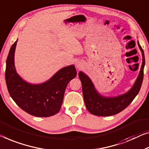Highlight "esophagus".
Masks as SVG:
<instances>
[{"label": "esophagus", "mask_w": 149, "mask_h": 149, "mask_svg": "<svg viewBox=\"0 0 149 149\" xmlns=\"http://www.w3.org/2000/svg\"><path fill=\"white\" fill-rule=\"evenodd\" d=\"M76 66H77V68H79V69H80L81 68V66L80 64H78V63L76 64Z\"/></svg>", "instance_id": "esophagus-1"}]
</instances>
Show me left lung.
<instances>
[{"label": "left lung", "instance_id": "1", "mask_svg": "<svg viewBox=\"0 0 149 149\" xmlns=\"http://www.w3.org/2000/svg\"><path fill=\"white\" fill-rule=\"evenodd\" d=\"M143 55V64L138 78L133 87L127 93L114 97H104L97 94L90 79L83 72H79L82 84V92L86 107L91 114L98 116H109L116 114L125 109L138 94L143 80L145 64L143 49L138 42Z\"/></svg>", "mask_w": 149, "mask_h": 149}]
</instances>
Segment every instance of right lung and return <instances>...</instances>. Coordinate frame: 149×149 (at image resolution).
Listing matches in <instances>:
<instances>
[{
  "label": "right lung",
  "instance_id": "obj_1",
  "mask_svg": "<svg viewBox=\"0 0 149 149\" xmlns=\"http://www.w3.org/2000/svg\"><path fill=\"white\" fill-rule=\"evenodd\" d=\"M17 41L13 44L6 59L5 79L8 93L15 103L28 114L37 117L53 116L60 110L65 88L71 79L76 76V70L74 65H70L40 85L26 83L15 68Z\"/></svg>",
  "mask_w": 149,
  "mask_h": 149
}]
</instances>
